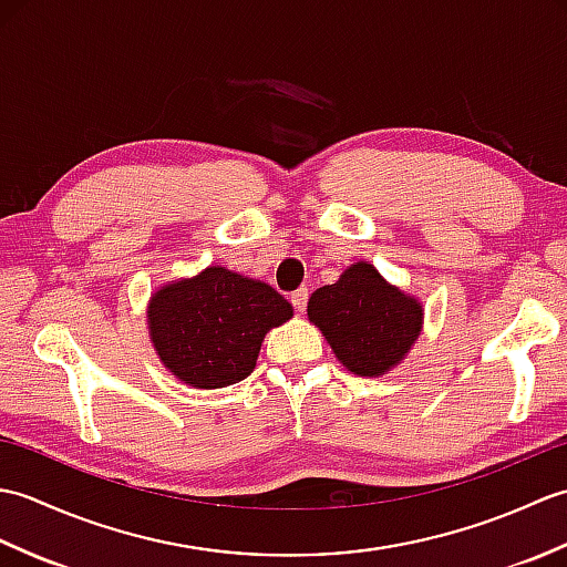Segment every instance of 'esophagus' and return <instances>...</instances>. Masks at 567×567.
Instances as JSON below:
<instances>
[{
    "label": "esophagus",
    "mask_w": 567,
    "mask_h": 567,
    "mask_svg": "<svg viewBox=\"0 0 567 567\" xmlns=\"http://www.w3.org/2000/svg\"><path fill=\"white\" fill-rule=\"evenodd\" d=\"M307 299H309L307 287H299L297 292H292V305H295V309L299 311V315H302V311L307 309Z\"/></svg>",
    "instance_id": "34e87169"
}]
</instances>
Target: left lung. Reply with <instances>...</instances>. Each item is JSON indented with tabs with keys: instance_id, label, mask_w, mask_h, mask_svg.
Returning a JSON list of instances; mask_svg holds the SVG:
<instances>
[{
	"instance_id": "8db88e82",
	"label": "left lung",
	"mask_w": 567,
	"mask_h": 567,
	"mask_svg": "<svg viewBox=\"0 0 567 567\" xmlns=\"http://www.w3.org/2000/svg\"><path fill=\"white\" fill-rule=\"evenodd\" d=\"M307 317L358 378L388 375L424 329L419 299L384 280L368 260L348 265L333 285L319 287L309 297Z\"/></svg>"
}]
</instances>
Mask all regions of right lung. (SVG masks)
Segmentation results:
<instances>
[{
  "mask_svg": "<svg viewBox=\"0 0 567 567\" xmlns=\"http://www.w3.org/2000/svg\"><path fill=\"white\" fill-rule=\"evenodd\" d=\"M295 315L270 285L221 265L165 282L148 299V336L161 363L197 390L246 380L265 333Z\"/></svg>",
  "mask_w": 567,
  "mask_h": 567,
  "instance_id": "1",
  "label": "right lung"
}]
</instances>
